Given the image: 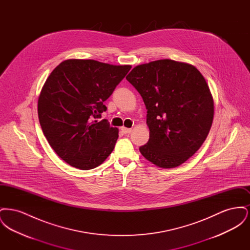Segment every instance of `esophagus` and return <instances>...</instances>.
<instances>
[{"label":"esophagus","instance_id":"obj_1","mask_svg":"<svg viewBox=\"0 0 250 250\" xmlns=\"http://www.w3.org/2000/svg\"><path fill=\"white\" fill-rule=\"evenodd\" d=\"M121 130H122L123 133H125V134H128V133H130L132 129H131V128H127V127H124V126H123V127H121Z\"/></svg>","mask_w":250,"mask_h":250}]
</instances>
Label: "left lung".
<instances>
[{"instance_id": "1", "label": "left lung", "mask_w": 250, "mask_h": 250, "mask_svg": "<svg viewBox=\"0 0 250 250\" xmlns=\"http://www.w3.org/2000/svg\"><path fill=\"white\" fill-rule=\"evenodd\" d=\"M147 109L148 143L142 155L155 166L171 168L185 163L206 140L214 119L209 86L194 65L157 60L137 65L126 76Z\"/></svg>"}]
</instances>
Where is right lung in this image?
Segmentation results:
<instances>
[{
	"label": "right lung",
	"instance_id": "right-lung-1",
	"mask_svg": "<svg viewBox=\"0 0 250 250\" xmlns=\"http://www.w3.org/2000/svg\"><path fill=\"white\" fill-rule=\"evenodd\" d=\"M95 60L69 59L50 73L38 98V118L51 148L70 166L92 169L114 149L118 128L107 120L103 104L130 70Z\"/></svg>",
	"mask_w": 250,
	"mask_h": 250
}]
</instances>
